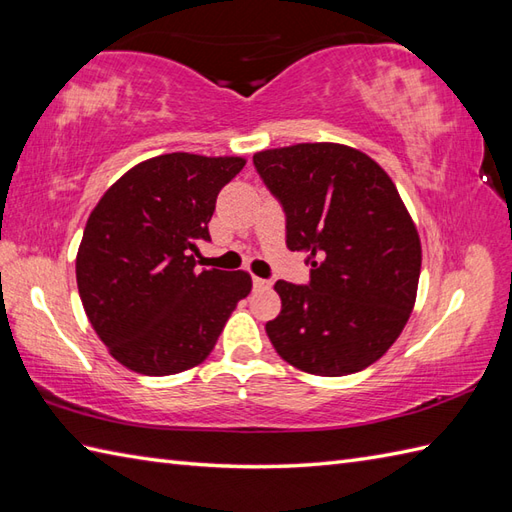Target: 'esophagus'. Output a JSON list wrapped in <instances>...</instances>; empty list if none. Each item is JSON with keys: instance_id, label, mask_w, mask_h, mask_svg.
<instances>
[{"instance_id": "1", "label": "esophagus", "mask_w": 512, "mask_h": 512, "mask_svg": "<svg viewBox=\"0 0 512 512\" xmlns=\"http://www.w3.org/2000/svg\"><path fill=\"white\" fill-rule=\"evenodd\" d=\"M253 286H255L257 290H266V288H270V281H268V279H262V277H253Z\"/></svg>"}]
</instances>
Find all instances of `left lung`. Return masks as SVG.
Returning a JSON list of instances; mask_svg holds the SVG:
<instances>
[{
    "label": "left lung",
    "mask_w": 512,
    "mask_h": 512,
    "mask_svg": "<svg viewBox=\"0 0 512 512\" xmlns=\"http://www.w3.org/2000/svg\"><path fill=\"white\" fill-rule=\"evenodd\" d=\"M253 162L284 206L286 246L312 266L308 286L275 284L270 343L301 372H361L394 345L416 303L422 248L396 184L339 143L264 149Z\"/></svg>",
    "instance_id": "obj_1"
}]
</instances>
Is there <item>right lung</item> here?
<instances>
[{"label": "right lung", "mask_w": 512, "mask_h": 512, "mask_svg": "<svg viewBox=\"0 0 512 512\" xmlns=\"http://www.w3.org/2000/svg\"><path fill=\"white\" fill-rule=\"evenodd\" d=\"M239 156L162 154L105 191L76 253V286L94 332L118 363L145 376L200 365L253 281L246 270H200L217 193Z\"/></svg>", "instance_id": "1"}]
</instances>
